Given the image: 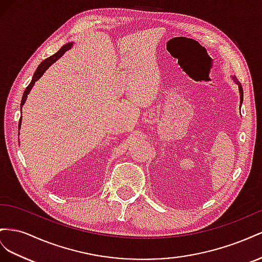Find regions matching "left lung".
I'll list each match as a JSON object with an SVG mask.
<instances>
[{
	"label": "left lung",
	"mask_w": 262,
	"mask_h": 262,
	"mask_svg": "<svg viewBox=\"0 0 262 262\" xmlns=\"http://www.w3.org/2000/svg\"><path fill=\"white\" fill-rule=\"evenodd\" d=\"M233 80H234L235 83L238 85V89H239V95H241V105H242L243 100H244V91H243V86H242V84H241V82H239V81L237 80V78H236V77H233Z\"/></svg>",
	"instance_id": "obj_1"
}]
</instances>
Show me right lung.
<instances>
[{
  "label": "right lung",
  "mask_w": 262,
  "mask_h": 262,
  "mask_svg": "<svg viewBox=\"0 0 262 262\" xmlns=\"http://www.w3.org/2000/svg\"><path fill=\"white\" fill-rule=\"evenodd\" d=\"M71 47H72V42L66 43L64 46H62V47L60 48V50L57 51L55 55H52V56H50L49 58L45 59V60H43V61H42L38 67H37V69H36V71H35V73H34V76H33V79H32V81H31V83H29V84H28V86L26 88V90L24 91V94H23V98H21V102H20V110H21V106L24 105V103L26 102L27 95H28V93H29V92H31V90H32V88L34 86L35 82H36L37 80H39V78H40V77L42 76V74L45 73V71H46L52 63L56 62L59 58H60L61 56H63L64 52H66L67 50H69ZM20 123H21V117L19 118L18 128L20 127Z\"/></svg>",
  "instance_id": "obj_1"
}]
</instances>
